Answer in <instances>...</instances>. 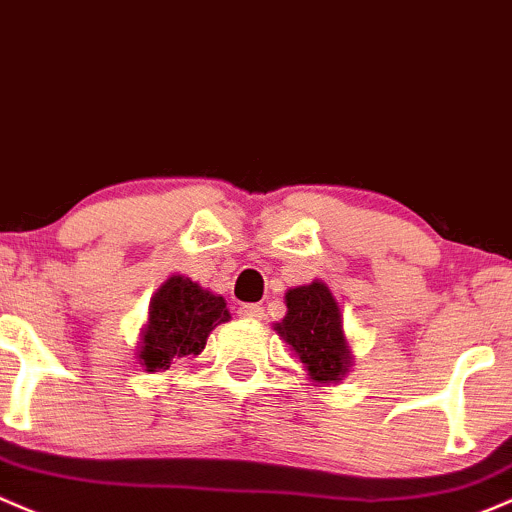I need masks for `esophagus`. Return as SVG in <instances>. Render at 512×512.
<instances>
[{"instance_id": "34e87169", "label": "esophagus", "mask_w": 512, "mask_h": 512, "mask_svg": "<svg viewBox=\"0 0 512 512\" xmlns=\"http://www.w3.org/2000/svg\"><path fill=\"white\" fill-rule=\"evenodd\" d=\"M238 314L242 319H252V321H260L265 316V309L260 304H242L238 309Z\"/></svg>"}]
</instances>
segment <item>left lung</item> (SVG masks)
Segmentation results:
<instances>
[{
	"label": "left lung",
	"mask_w": 512,
	"mask_h": 512,
	"mask_svg": "<svg viewBox=\"0 0 512 512\" xmlns=\"http://www.w3.org/2000/svg\"><path fill=\"white\" fill-rule=\"evenodd\" d=\"M284 301L287 316L274 326V331L299 355L309 378L321 385L346 378L353 355L331 289L316 279L306 287L289 289Z\"/></svg>",
	"instance_id": "1"
}]
</instances>
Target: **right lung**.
<instances>
[{
  "label": "right lung",
  "mask_w": 512,
  "mask_h": 512,
  "mask_svg": "<svg viewBox=\"0 0 512 512\" xmlns=\"http://www.w3.org/2000/svg\"><path fill=\"white\" fill-rule=\"evenodd\" d=\"M230 319L225 299L174 274L157 289L149 304V321L139 343V363L147 373L169 370L171 360L198 355L206 348L208 333Z\"/></svg>",
  "instance_id": "right-lung-1"
}]
</instances>
